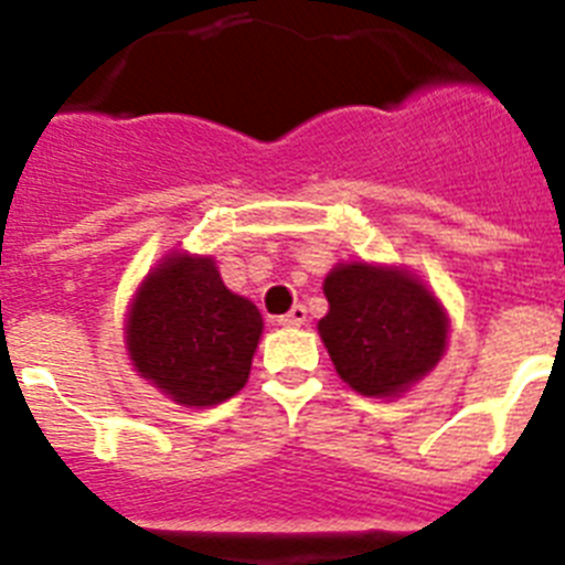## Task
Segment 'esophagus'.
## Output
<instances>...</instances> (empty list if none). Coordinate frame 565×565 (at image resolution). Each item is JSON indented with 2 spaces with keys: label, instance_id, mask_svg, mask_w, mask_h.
Segmentation results:
<instances>
[{
  "label": "esophagus",
  "instance_id": "esophagus-1",
  "mask_svg": "<svg viewBox=\"0 0 565 565\" xmlns=\"http://www.w3.org/2000/svg\"><path fill=\"white\" fill-rule=\"evenodd\" d=\"M306 319H308L306 306H294L291 311L282 313V317H277V322L286 328H299V326H306Z\"/></svg>",
  "mask_w": 565,
  "mask_h": 565
}]
</instances>
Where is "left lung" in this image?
Wrapping results in <instances>:
<instances>
[{"label":"left lung","mask_w":565,"mask_h":565,"mask_svg":"<svg viewBox=\"0 0 565 565\" xmlns=\"http://www.w3.org/2000/svg\"><path fill=\"white\" fill-rule=\"evenodd\" d=\"M326 297L319 337L353 391L396 396L441 359L447 317L411 274L351 263L328 274Z\"/></svg>","instance_id":"left-lung-1"}]
</instances>
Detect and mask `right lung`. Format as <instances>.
I'll use <instances>...</instances> for the list:
<instances>
[{
  "instance_id": "add662e5",
  "label": "right lung",
  "mask_w": 565,
  "mask_h": 565,
  "mask_svg": "<svg viewBox=\"0 0 565 565\" xmlns=\"http://www.w3.org/2000/svg\"><path fill=\"white\" fill-rule=\"evenodd\" d=\"M263 317L228 291L212 259L169 257L132 302L129 356L143 379L174 402L206 407L246 384Z\"/></svg>"
}]
</instances>
